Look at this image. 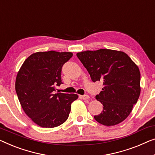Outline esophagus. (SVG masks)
<instances>
[{
  "label": "esophagus",
  "instance_id": "1",
  "mask_svg": "<svg viewBox=\"0 0 155 155\" xmlns=\"http://www.w3.org/2000/svg\"><path fill=\"white\" fill-rule=\"evenodd\" d=\"M81 99H83L84 100H87L90 99V97L88 95H81Z\"/></svg>",
  "mask_w": 155,
  "mask_h": 155
}]
</instances>
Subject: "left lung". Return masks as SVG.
I'll list each match as a JSON object with an SVG mask.
<instances>
[{
	"mask_svg": "<svg viewBox=\"0 0 155 155\" xmlns=\"http://www.w3.org/2000/svg\"><path fill=\"white\" fill-rule=\"evenodd\" d=\"M77 56L86 68L93 82H103L95 98L103 110L94 117L105 126L124 121L137 104L140 92V73L129 55L121 51L100 48L78 52Z\"/></svg>",
	"mask_w": 155,
	"mask_h": 155,
	"instance_id": "left-lung-1",
	"label": "left lung"
}]
</instances>
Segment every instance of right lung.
Listing matches in <instances>:
<instances>
[{"label": "right lung", "instance_id": "add662e5", "mask_svg": "<svg viewBox=\"0 0 155 155\" xmlns=\"http://www.w3.org/2000/svg\"><path fill=\"white\" fill-rule=\"evenodd\" d=\"M72 55L71 52L55 51L34 53L18 71L15 89L18 100L26 114L41 127L53 128L64 123L71 103L78 97L77 94H54L55 85L63 84L62 67Z\"/></svg>", "mask_w": 155, "mask_h": 155}]
</instances>
